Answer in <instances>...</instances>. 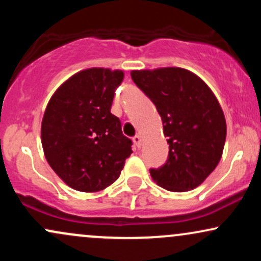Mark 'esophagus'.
I'll return each mask as SVG.
<instances>
[{"label": "esophagus", "instance_id": "obj_1", "mask_svg": "<svg viewBox=\"0 0 261 261\" xmlns=\"http://www.w3.org/2000/svg\"><path fill=\"white\" fill-rule=\"evenodd\" d=\"M133 141H134L135 146H136L137 148L141 147V145H142V140H141L140 135H135V136L133 137Z\"/></svg>", "mask_w": 261, "mask_h": 261}]
</instances>
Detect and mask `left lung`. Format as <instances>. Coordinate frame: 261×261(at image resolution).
<instances>
[{
	"instance_id": "obj_1",
	"label": "left lung",
	"mask_w": 261,
	"mask_h": 261,
	"mask_svg": "<svg viewBox=\"0 0 261 261\" xmlns=\"http://www.w3.org/2000/svg\"><path fill=\"white\" fill-rule=\"evenodd\" d=\"M131 79L157 108L168 137V158L149 169L152 179L174 193L199 187L217 167L226 141V119L215 94L180 67L133 71Z\"/></svg>"
}]
</instances>
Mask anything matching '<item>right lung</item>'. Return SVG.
Masks as SVG:
<instances>
[{"label":"right lung","mask_w":261,"mask_h":261,"mask_svg":"<svg viewBox=\"0 0 261 261\" xmlns=\"http://www.w3.org/2000/svg\"><path fill=\"white\" fill-rule=\"evenodd\" d=\"M122 71L88 68L68 79L45 109L41 143L47 163L68 187L94 193L113 184L133 153L110 113Z\"/></svg>","instance_id":"right-lung-1"}]
</instances>
